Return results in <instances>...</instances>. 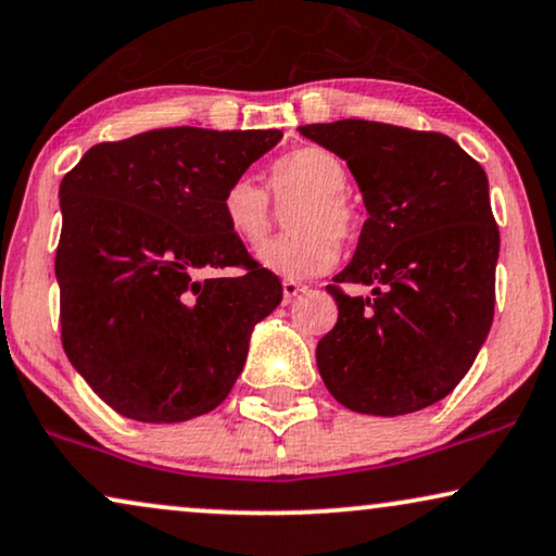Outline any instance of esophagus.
I'll list each match as a JSON object with an SVG mask.
<instances>
[{
    "instance_id": "34e87169",
    "label": "esophagus",
    "mask_w": 556,
    "mask_h": 556,
    "mask_svg": "<svg viewBox=\"0 0 556 556\" xmlns=\"http://www.w3.org/2000/svg\"><path fill=\"white\" fill-rule=\"evenodd\" d=\"M282 292H285V302H292L298 294L305 292V285L300 282H292V279H285L282 282Z\"/></svg>"
}]
</instances>
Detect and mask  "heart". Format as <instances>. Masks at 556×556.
Here are the masks:
<instances>
[{"label":"heart","mask_w":556,"mask_h":556,"mask_svg":"<svg viewBox=\"0 0 556 556\" xmlns=\"http://www.w3.org/2000/svg\"><path fill=\"white\" fill-rule=\"evenodd\" d=\"M269 188L277 201H300L290 211V228L294 231L266 243L258 251V262L292 282L328 271L338 262V239H353L358 228V216L345 198V162L325 147H300L274 160ZM220 213L228 231L247 247L264 243L271 231L269 192L249 175L236 177L224 190Z\"/></svg>","instance_id":"obj_1"}]
</instances>
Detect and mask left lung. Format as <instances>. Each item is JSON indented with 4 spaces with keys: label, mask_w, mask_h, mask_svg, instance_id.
<instances>
[{
    "label": "left lung",
    "mask_w": 556,
    "mask_h": 556,
    "mask_svg": "<svg viewBox=\"0 0 556 556\" xmlns=\"http://www.w3.org/2000/svg\"><path fill=\"white\" fill-rule=\"evenodd\" d=\"M300 131L348 162L368 211L353 262L328 285L338 323L317 371L351 412L425 409L470 371L493 323L501 236L485 169L438 131L364 118ZM340 283H371L372 298Z\"/></svg>",
    "instance_id": "8db88e82"
}]
</instances>
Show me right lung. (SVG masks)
I'll use <instances>...</instances> for the list:
<instances>
[{"label": "right lung", "mask_w": 556, "mask_h": 556, "mask_svg": "<svg viewBox=\"0 0 556 556\" xmlns=\"http://www.w3.org/2000/svg\"><path fill=\"white\" fill-rule=\"evenodd\" d=\"M279 139V129H152L91 147L63 177V348L122 417L173 425L233 389L282 282L228 231L220 198Z\"/></svg>", "instance_id": "right-lung-1"}]
</instances>
